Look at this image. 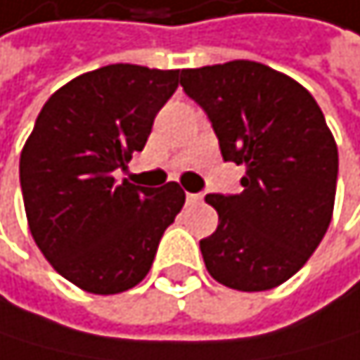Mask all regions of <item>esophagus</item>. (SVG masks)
Listing matches in <instances>:
<instances>
[{
    "instance_id": "obj_1",
    "label": "esophagus",
    "mask_w": 360,
    "mask_h": 360,
    "mask_svg": "<svg viewBox=\"0 0 360 360\" xmlns=\"http://www.w3.org/2000/svg\"><path fill=\"white\" fill-rule=\"evenodd\" d=\"M202 193H186V202L188 204H198V202H202Z\"/></svg>"
}]
</instances>
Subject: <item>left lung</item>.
<instances>
[{
    "mask_svg": "<svg viewBox=\"0 0 360 360\" xmlns=\"http://www.w3.org/2000/svg\"><path fill=\"white\" fill-rule=\"evenodd\" d=\"M224 160L245 167L237 195L210 193L219 224L200 241L204 265L237 291H267L304 267L333 219L339 154L313 95L267 65L182 69Z\"/></svg>",
    "mask_w": 360,
    "mask_h": 360,
    "instance_id": "left-lung-1",
    "label": "left lung"
}]
</instances>
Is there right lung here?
I'll list each match as a JSON object with an SVG mask.
<instances>
[{
	"instance_id": "right-lung-1",
	"label": "right lung",
	"mask_w": 360,
	"mask_h": 360,
	"mask_svg": "<svg viewBox=\"0 0 360 360\" xmlns=\"http://www.w3.org/2000/svg\"><path fill=\"white\" fill-rule=\"evenodd\" d=\"M178 69L108 65L60 86L27 136L19 178L32 237L75 287L112 295L148 276L184 206L178 182L160 188L115 180L141 152Z\"/></svg>"
}]
</instances>
